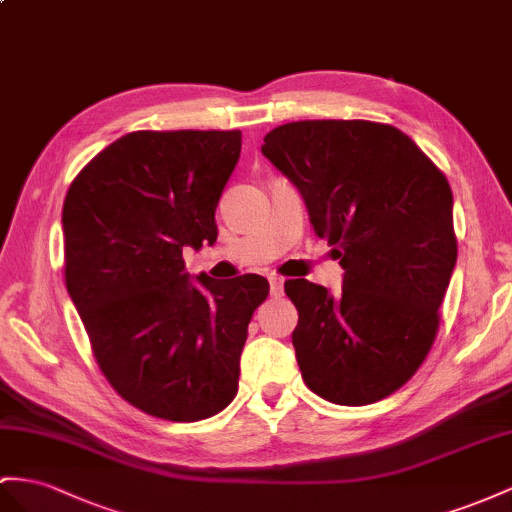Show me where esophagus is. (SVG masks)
I'll return each instance as SVG.
<instances>
[{
    "mask_svg": "<svg viewBox=\"0 0 512 512\" xmlns=\"http://www.w3.org/2000/svg\"><path fill=\"white\" fill-rule=\"evenodd\" d=\"M270 294L274 298H279L283 294V279L277 277V274H272V277H270Z\"/></svg>",
    "mask_w": 512,
    "mask_h": 512,
    "instance_id": "1",
    "label": "esophagus"
}]
</instances>
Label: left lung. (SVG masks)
<instances>
[{
	"instance_id": "left-lung-1",
	"label": "left lung",
	"mask_w": 512,
	"mask_h": 512,
	"mask_svg": "<svg viewBox=\"0 0 512 512\" xmlns=\"http://www.w3.org/2000/svg\"><path fill=\"white\" fill-rule=\"evenodd\" d=\"M261 153L303 194L318 238L346 270L339 294L285 281L305 385L361 406L391 396L435 344L456 264L452 190L400 129L374 121H296Z\"/></svg>"
}]
</instances>
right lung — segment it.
I'll return each instance as SVG.
<instances>
[{"instance_id":"obj_1","label":"right lung","mask_w":512,"mask_h":512,"mask_svg":"<svg viewBox=\"0 0 512 512\" xmlns=\"http://www.w3.org/2000/svg\"><path fill=\"white\" fill-rule=\"evenodd\" d=\"M240 149L238 129L131 131L64 199V281L99 370L168 422H199L235 398L248 322L270 292L259 274L190 283L183 261V246L216 242Z\"/></svg>"}]
</instances>
